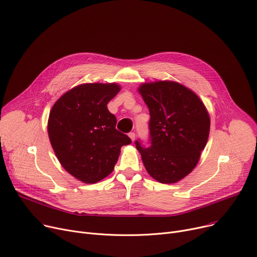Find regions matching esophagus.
Returning a JSON list of instances; mask_svg holds the SVG:
<instances>
[{"label": "esophagus", "instance_id": "esophagus-1", "mask_svg": "<svg viewBox=\"0 0 257 257\" xmlns=\"http://www.w3.org/2000/svg\"><path fill=\"white\" fill-rule=\"evenodd\" d=\"M129 138L131 139L132 142H134V141H135V133H134V132H130V133H129Z\"/></svg>", "mask_w": 257, "mask_h": 257}]
</instances>
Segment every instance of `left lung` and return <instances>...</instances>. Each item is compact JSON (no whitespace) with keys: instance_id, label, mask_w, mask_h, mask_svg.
Segmentation results:
<instances>
[{"instance_id":"obj_1","label":"left lung","mask_w":257,"mask_h":257,"mask_svg":"<svg viewBox=\"0 0 257 257\" xmlns=\"http://www.w3.org/2000/svg\"><path fill=\"white\" fill-rule=\"evenodd\" d=\"M139 93L150 111L151 147L136 141V149L153 179L177 183L194 169L208 143L209 112L193 91L177 81L145 82Z\"/></svg>"}]
</instances>
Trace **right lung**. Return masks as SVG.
<instances>
[{
	"instance_id": "1",
	"label": "right lung",
	"mask_w": 257,
	"mask_h": 257,
	"mask_svg": "<svg viewBox=\"0 0 257 257\" xmlns=\"http://www.w3.org/2000/svg\"><path fill=\"white\" fill-rule=\"evenodd\" d=\"M121 91L117 83H82L62 95L49 112L48 138L61 165L75 179L94 184L106 178L121 148L131 144L115 129L108 102Z\"/></svg>"
}]
</instances>
